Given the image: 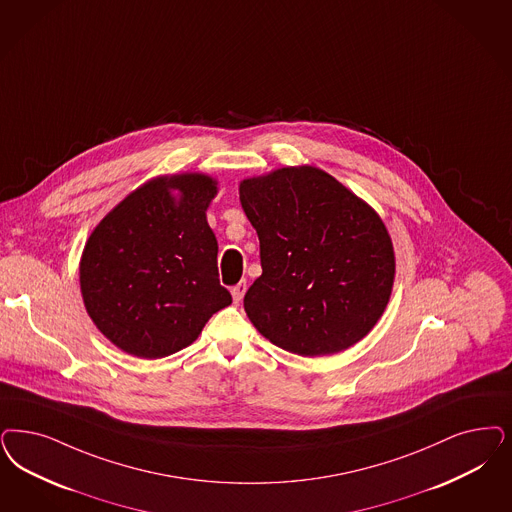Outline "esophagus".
<instances>
[{
    "label": "esophagus",
    "instance_id": "esophagus-1",
    "mask_svg": "<svg viewBox=\"0 0 512 512\" xmlns=\"http://www.w3.org/2000/svg\"><path fill=\"white\" fill-rule=\"evenodd\" d=\"M246 289V282H240L238 285H234V287L230 289V293H232V299H234V302H240V300L244 299V295H246Z\"/></svg>",
    "mask_w": 512,
    "mask_h": 512
}]
</instances>
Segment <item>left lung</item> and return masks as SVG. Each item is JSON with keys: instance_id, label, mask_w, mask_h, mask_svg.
<instances>
[{"instance_id": "obj_1", "label": "left lung", "mask_w": 512, "mask_h": 512, "mask_svg": "<svg viewBox=\"0 0 512 512\" xmlns=\"http://www.w3.org/2000/svg\"><path fill=\"white\" fill-rule=\"evenodd\" d=\"M261 244L263 274L247 289V318L302 357L344 352L388 306L395 251L382 217L325 170L300 164L240 181Z\"/></svg>"}]
</instances>
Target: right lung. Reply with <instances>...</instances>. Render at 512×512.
I'll list each match as a JSON object with an SVG mask.
<instances>
[{"label": "right lung", "mask_w": 512, "mask_h": 512, "mask_svg": "<svg viewBox=\"0 0 512 512\" xmlns=\"http://www.w3.org/2000/svg\"><path fill=\"white\" fill-rule=\"evenodd\" d=\"M217 191V179L202 172L153 177L90 232L79 261L81 297L119 350L140 359L172 355L232 302L206 217Z\"/></svg>", "instance_id": "right-lung-1"}]
</instances>
